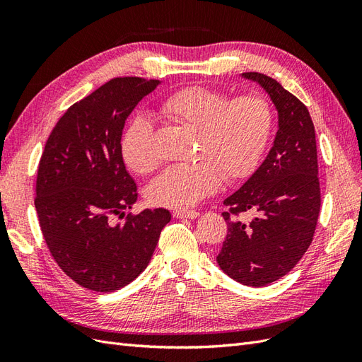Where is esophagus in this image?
I'll return each mask as SVG.
<instances>
[{"mask_svg":"<svg viewBox=\"0 0 362 362\" xmlns=\"http://www.w3.org/2000/svg\"><path fill=\"white\" fill-rule=\"evenodd\" d=\"M199 216V211L196 210H177L173 211V217L177 218H196Z\"/></svg>","mask_w":362,"mask_h":362,"instance_id":"34e87169","label":"esophagus"}]
</instances>
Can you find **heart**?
<instances>
[{"label": "heart", "mask_w": 362, "mask_h": 362, "mask_svg": "<svg viewBox=\"0 0 362 362\" xmlns=\"http://www.w3.org/2000/svg\"><path fill=\"white\" fill-rule=\"evenodd\" d=\"M160 115L170 124L194 133L192 164L173 166L148 187V199L160 206L189 208L222 184L255 173L273 131V110L262 95L231 98L211 87L190 86L164 98ZM120 152L129 170L149 175L160 166L152 120H131L120 139Z\"/></svg>", "instance_id": "heart-1"}]
</instances>
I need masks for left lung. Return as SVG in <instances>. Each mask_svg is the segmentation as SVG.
I'll use <instances>...</instances> for the list:
<instances>
[{"mask_svg": "<svg viewBox=\"0 0 362 362\" xmlns=\"http://www.w3.org/2000/svg\"><path fill=\"white\" fill-rule=\"evenodd\" d=\"M270 95L279 129L266 160L242 189L223 201L228 234L217 255L237 282L262 287L282 278L310 247L320 213L315 131L308 108L270 76L245 72ZM252 209L256 217H236Z\"/></svg>", "mask_w": 362, "mask_h": 362, "instance_id": "1", "label": "left lung"}]
</instances>
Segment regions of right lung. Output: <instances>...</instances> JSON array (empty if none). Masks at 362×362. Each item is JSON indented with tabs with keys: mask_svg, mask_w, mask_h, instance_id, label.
<instances>
[{
	"mask_svg": "<svg viewBox=\"0 0 362 362\" xmlns=\"http://www.w3.org/2000/svg\"><path fill=\"white\" fill-rule=\"evenodd\" d=\"M158 84L140 76L107 81L68 108L42 152L35 198L42 234L59 267L84 288L128 286L170 222L164 208L125 214L137 201V185L120 139L129 113Z\"/></svg>",
	"mask_w": 362,
	"mask_h": 362,
	"instance_id": "add662e5",
	"label": "right lung"
}]
</instances>
